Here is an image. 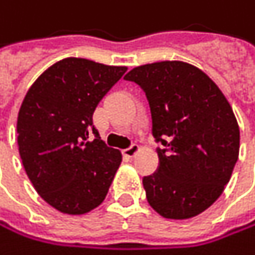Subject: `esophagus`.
I'll list each match as a JSON object with an SVG mask.
<instances>
[{"instance_id":"esophagus-1","label":"esophagus","mask_w":255,"mask_h":255,"mask_svg":"<svg viewBox=\"0 0 255 255\" xmlns=\"http://www.w3.org/2000/svg\"><path fill=\"white\" fill-rule=\"evenodd\" d=\"M139 151H140V146H139L137 143H133L130 148L124 149V155H125V157H128V158H133V157H136V155L139 154Z\"/></svg>"}]
</instances>
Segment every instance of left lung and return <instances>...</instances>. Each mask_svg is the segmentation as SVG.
Segmentation results:
<instances>
[{"label":"left lung","mask_w":255,"mask_h":255,"mask_svg":"<svg viewBox=\"0 0 255 255\" xmlns=\"http://www.w3.org/2000/svg\"><path fill=\"white\" fill-rule=\"evenodd\" d=\"M146 92L158 172L143 178L146 200L163 218L188 220L223 194L239 157V125L217 83L184 61H160L125 74Z\"/></svg>","instance_id":"left-lung-1"}]
</instances>
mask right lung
<instances>
[{"label": "right lung", "mask_w": 255, "mask_h": 255, "mask_svg": "<svg viewBox=\"0 0 255 255\" xmlns=\"http://www.w3.org/2000/svg\"><path fill=\"white\" fill-rule=\"evenodd\" d=\"M125 71L64 58L37 77L22 101L17 145L23 169L40 197L62 214L83 215L101 205L122 161L121 151L100 139L92 115Z\"/></svg>", "instance_id": "add662e5"}]
</instances>
